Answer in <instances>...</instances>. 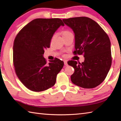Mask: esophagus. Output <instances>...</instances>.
Listing matches in <instances>:
<instances>
[{
	"label": "esophagus",
	"mask_w": 121,
	"mask_h": 121,
	"mask_svg": "<svg viewBox=\"0 0 121 121\" xmlns=\"http://www.w3.org/2000/svg\"><path fill=\"white\" fill-rule=\"evenodd\" d=\"M64 63H65V65H66V66L68 65V63H67V61H64Z\"/></svg>",
	"instance_id": "esophagus-1"
}]
</instances>
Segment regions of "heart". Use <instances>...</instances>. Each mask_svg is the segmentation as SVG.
I'll use <instances>...</instances> for the list:
<instances>
[{"instance_id":"heart-1","label":"heart","mask_w":121,"mask_h":121,"mask_svg":"<svg viewBox=\"0 0 121 121\" xmlns=\"http://www.w3.org/2000/svg\"><path fill=\"white\" fill-rule=\"evenodd\" d=\"M71 34L70 32H69V30H63L62 33V36H64L66 35H68V34Z\"/></svg>"}]
</instances>
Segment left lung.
<instances>
[{"label": "left lung", "mask_w": 121, "mask_h": 121, "mask_svg": "<svg viewBox=\"0 0 121 121\" xmlns=\"http://www.w3.org/2000/svg\"><path fill=\"white\" fill-rule=\"evenodd\" d=\"M75 34L74 55H83V62L71 60L74 72L71 76L72 83L84 88L99 85L108 73L112 63L111 43L101 26L87 17L63 19Z\"/></svg>", "instance_id": "obj_1"}]
</instances>
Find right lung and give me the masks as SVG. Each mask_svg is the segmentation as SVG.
Masks as SVG:
<instances>
[{
  "mask_svg": "<svg viewBox=\"0 0 121 121\" xmlns=\"http://www.w3.org/2000/svg\"><path fill=\"white\" fill-rule=\"evenodd\" d=\"M65 24L58 18L36 19L23 28L15 37L13 58L15 73L23 84L33 91L52 87L64 62L58 58L47 63L43 53L50 47L53 35Z\"/></svg>",
  "mask_w": 121,
  "mask_h": 121,
  "instance_id": "add662e5",
  "label": "right lung"
}]
</instances>
